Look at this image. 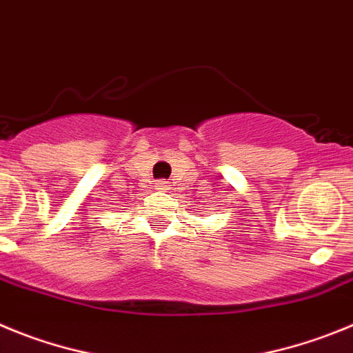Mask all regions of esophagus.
<instances>
[{
    "instance_id": "esophagus-1",
    "label": "esophagus",
    "mask_w": 353,
    "mask_h": 353,
    "mask_svg": "<svg viewBox=\"0 0 353 353\" xmlns=\"http://www.w3.org/2000/svg\"><path fill=\"white\" fill-rule=\"evenodd\" d=\"M169 181L167 179H160V181H157V190H169Z\"/></svg>"
}]
</instances>
